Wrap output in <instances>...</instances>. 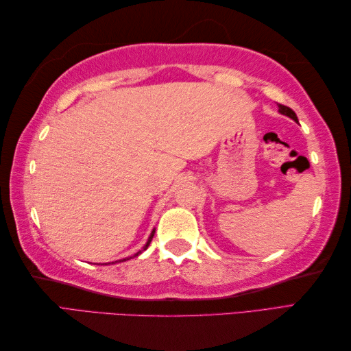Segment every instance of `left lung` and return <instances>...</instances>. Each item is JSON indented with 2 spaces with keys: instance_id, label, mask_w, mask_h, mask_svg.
Segmentation results:
<instances>
[{
  "instance_id": "8db88e82",
  "label": "left lung",
  "mask_w": 351,
  "mask_h": 351,
  "mask_svg": "<svg viewBox=\"0 0 351 351\" xmlns=\"http://www.w3.org/2000/svg\"><path fill=\"white\" fill-rule=\"evenodd\" d=\"M279 113H282V114H285V116L291 117V119H293V121H295V122H299V119H297V116H295L294 111L291 110L289 107H287V106H282V104H279Z\"/></svg>"
}]
</instances>
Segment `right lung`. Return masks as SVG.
I'll use <instances>...</instances> for the list:
<instances>
[{
    "mask_svg": "<svg viewBox=\"0 0 351 351\" xmlns=\"http://www.w3.org/2000/svg\"><path fill=\"white\" fill-rule=\"evenodd\" d=\"M154 234H155V230H152V234H151V237H149V240H147V243L145 244V247H143V250H146V249H147V245H149V244H151V241H152V237H154ZM140 253H141V250H140V252H137V253H136V255H134V256H138V255H140ZM134 256H131V258H134ZM126 259H130V258H125V259H121V261H116V263H123V261H126Z\"/></svg>",
    "mask_w": 351,
    "mask_h": 351,
    "instance_id": "right-lung-1",
    "label": "right lung"
}]
</instances>
